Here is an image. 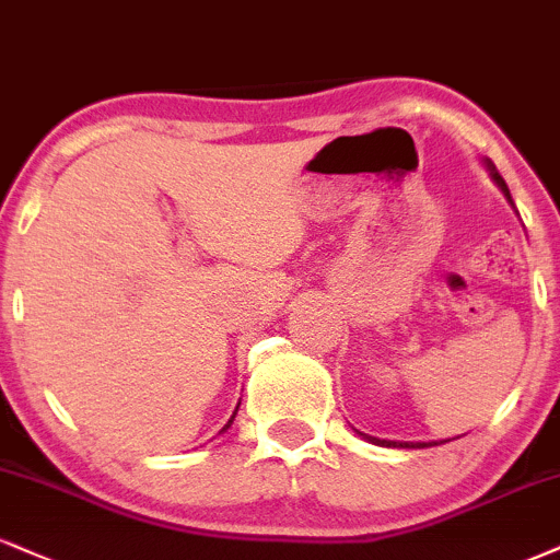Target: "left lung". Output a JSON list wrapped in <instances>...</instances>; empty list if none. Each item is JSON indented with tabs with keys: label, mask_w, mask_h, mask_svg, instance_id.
I'll list each match as a JSON object with an SVG mask.
<instances>
[{
	"label": "left lung",
	"mask_w": 560,
	"mask_h": 560,
	"mask_svg": "<svg viewBox=\"0 0 560 560\" xmlns=\"http://www.w3.org/2000/svg\"><path fill=\"white\" fill-rule=\"evenodd\" d=\"M488 168H491L493 182L501 186V191H503V195H506L509 202H512V195H509V186H506V182H503V178L499 176V171L493 168V163H491V161H488ZM361 436H363V433H361ZM365 439L374 441V444H382V446H412V448H423V446H436V444H444V441H431V444H425V441H423V444H397V441H382V439H374V436H365Z\"/></svg>",
	"instance_id": "left-lung-1"
}]
</instances>
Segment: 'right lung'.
Returning <instances> with one entry per match:
<instances>
[{
  "mask_svg": "<svg viewBox=\"0 0 560 560\" xmlns=\"http://www.w3.org/2000/svg\"><path fill=\"white\" fill-rule=\"evenodd\" d=\"M241 405V402H238ZM236 412H238V407H236ZM236 412H233V416H231V420H228V423L223 425V431H228V428H231V423H233V418H236ZM223 431H220V433H223Z\"/></svg>",
  "mask_w": 560,
  "mask_h": 560,
  "instance_id": "obj_1",
  "label": "right lung"
}]
</instances>
